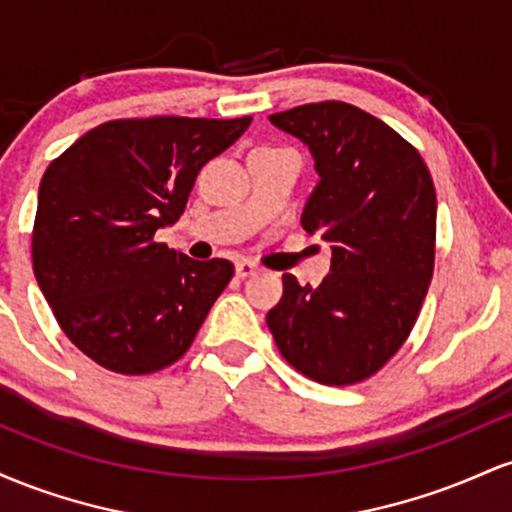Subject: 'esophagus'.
<instances>
[{
	"instance_id": "obj_1",
	"label": "esophagus",
	"mask_w": 512,
	"mask_h": 512,
	"mask_svg": "<svg viewBox=\"0 0 512 512\" xmlns=\"http://www.w3.org/2000/svg\"><path fill=\"white\" fill-rule=\"evenodd\" d=\"M260 269H257V264H252L248 260H240L236 262V276H240V279H248V276H255Z\"/></svg>"
}]
</instances>
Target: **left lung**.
<instances>
[{
    "instance_id": "8db88e82",
    "label": "left lung",
    "mask_w": 512,
    "mask_h": 512,
    "mask_svg": "<svg viewBox=\"0 0 512 512\" xmlns=\"http://www.w3.org/2000/svg\"><path fill=\"white\" fill-rule=\"evenodd\" d=\"M308 146L320 182L301 223L332 248L330 276L267 313L281 356L322 385L378 373L409 337L436 260V187L424 158L383 120L342 101L269 115Z\"/></svg>"
}]
</instances>
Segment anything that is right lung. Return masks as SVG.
<instances>
[{"label":"right lung","mask_w":512,"mask_h":512,"mask_svg":"<svg viewBox=\"0 0 512 512\" xmlns=\"http://www.w3.org/2000/svg\"><path fill=\"white\" fill-rule=\"evenodd\" d=\"M252 117H146L103 122L40 180L33 272L76 349L122 375L170 366L190 349L233 276L156 243L185 211L204 163Z\"/></svg>","instance_id":"add662e5"}]
</instances>
